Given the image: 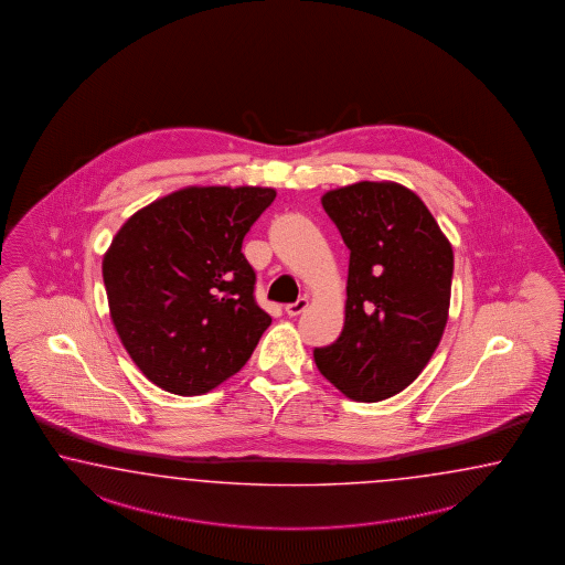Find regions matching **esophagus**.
<instances>
[{
	"label": "esophagus",
	"instance_id": "obj_1",
	"mask_svg": "<svg viewBox=\"0 0 565 565\" xmlns=\"http://www.w3.org/2000/svg\"><path fill=\"white\" fill-rule=\"evenodd\" d=\"M306 308H308V298H300L294 303H288L286 312H288V317H298V315H302Z\"/></svg>",
	"mask_w": 565,
	"mask_h": 565
}]
</instances>
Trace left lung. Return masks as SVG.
I'll return each instance as SVG.
<instances>
[{
	"label": "left lung",
	"mask_w": 565,
	"mask_h": 565,
	"mask_svg": "<svg viewBox=\"0 0 565 565\" xmlns=\"http://www.w3.org/2000/svg\"><path fill=\"white\" fill-rule=\"evenodd\" d=\"M349 255L341 337L315 349L347 398L380 402L413 384L449 317L454 248L423 200L394 181H359L322 195Z\"/></svg>",
	"instance_id": "obj_1"
}]
</instances>
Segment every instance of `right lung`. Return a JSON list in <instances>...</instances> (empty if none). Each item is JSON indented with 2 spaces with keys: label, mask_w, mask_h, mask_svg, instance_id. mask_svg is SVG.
Instances as JSON below:
<instances>
[{
  "label": "right lung",
  "mask_w": 565,
  "mask_h": 565,
  "mask_svg": "<svg viewBox=\"0 0 565 565\" xmlns=\"http://www.w3.org/2000/svg\"><path fill=\"white\" fill-rule=\"evenodd\" d=\"M274 200L271 188H183L114 236L102 263L111 322L152 384L206 394L253 355L271 317L241 248Z\"/></svg>",
  "instance_id": "1"
}]
</instances>
